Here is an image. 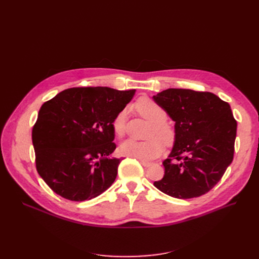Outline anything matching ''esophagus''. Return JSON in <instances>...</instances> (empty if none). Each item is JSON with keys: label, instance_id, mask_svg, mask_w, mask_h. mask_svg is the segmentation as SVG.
I'll return each instance as SVG.
<instances>
[{"label": "esophagus", "instance_id": "esophagus-1", "mask_svg": "<svg viewBox=\"0 0 259 259\" xmlns=\"http://www.w3.org/2000/svg\"><path fill=\"white\" fill-rule=\"evenodd\" d=\"M141 164L144 166V167H146V168H148V167H150L152 164L151 162H149V161H144V160H141Z\"/></svg>", "mask_w": 259, "mask_h": 259}]
</instances>
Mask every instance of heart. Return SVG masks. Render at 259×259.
Returning a JSON list of instances; mask_svg holds the SVG:
<instances>
[{
	"label": "heart",
	"mask_w": 259,
	"mask_h": 259,
	"mask_svg": "<svg viewBox=\"0 0 259 259\" xmlns=\"http://www.w3.org/2000/svg\"><path fill=\"white\" fill-rule=\"evenodd\" d=\"M137 111L144 118L152 122L147 134L146 142H137L127 140L119 146L121 155L138 158L140 160H149L157 157L164 150V144L170 145L175 139L174 129L168 124L165 109L149 98L140 99L135 104ZM127 111H119L112 121V130L117 138H122L126 131Z\"/></svg>",
	"instance_id": "obj_1"
}]
</instances>
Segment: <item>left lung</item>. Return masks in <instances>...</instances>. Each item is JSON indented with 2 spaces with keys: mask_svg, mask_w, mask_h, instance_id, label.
<instances>
[{
  "mask_svg": "<svg viewBox=\"0 0 259 259\" xmlns=\"http://www.w3.org/2000/svg\"><path fill=\"white\" fill-rule=\"evenodd\" d=\"M153 100L175 121L172 151L162 162L165 175L153 185L175 198L206 194L233 160L237 122L230 105L211 92L190 89L170 88Z\"/></svg>",
  "mask_w": 259,
  "mask_h": 259,
  "instance_id": "1",
  "label": "left lung"
}]
</instances>
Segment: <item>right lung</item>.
Returning a JSON list of instances; mask_svg holds the SVG:
<instances>
[{"label": "right lung", "mask_w": 259, "mask_h": 259, "mask_svg": "<svg viewBox=\"0 0 259 259\" xmlns=\"http://www.w3.org/2000/svg\"><path fill=\"white\" fill-rule=\"evenodd\" d=\"M135 90L70 88L40 107L32 129L40 178L62 197L84 201L99 196L116 179L120 158L112 121Z\"/></svg>", "instance_id": "1"}]
</instances>
